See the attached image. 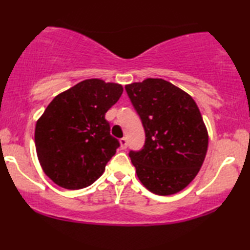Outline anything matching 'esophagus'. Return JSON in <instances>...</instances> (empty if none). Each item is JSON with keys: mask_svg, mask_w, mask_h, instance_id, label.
<instances>
[{"mask_svg": "<svg viewBox=\"0 0 250 250\" xmlns=\"http://www.w3.org/2000/svg\"><path fill=\"white\" fill-rule=\"evenodd\" d=\"M120 145L122 149H125L128 147V142H126V138H121L120 139Z\"/></svg>", "mask_w": 250, "mask_h": 250, "instance_id": "obj_1", "label": "esophagus"}]
</instances>
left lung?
Returning <instances> with one entry per match:
<instances>
[{"instance_id":"8db88e82","label":"left lung","mask_w":250,"mask_h":250,"mask_svg":"<svg viewBox=\"0 0 250 250\" xmlns=\"http://www.w3.org/2000/svg\"><path fill=\"white\" fill-rule=\"evenodd\" d=\"M142 119L145 145L129 156L140 182L156 195L181 191L205 160L208 135L190 95L164 79L148 78L125 86Z\"/></svg>"}]
</instances>
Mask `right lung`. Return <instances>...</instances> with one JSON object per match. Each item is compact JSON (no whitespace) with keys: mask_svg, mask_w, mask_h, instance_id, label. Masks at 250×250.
Wrapping results in <instances>:
<instances>
[{"mask_svg":"<svg viewBox=\"0 0 250 250\" xmlns=\"http://www.w3.org/2000/svg\"><path fill=\"white\" fill-rule=\"evenodd\" d=\"M121 85L87 79L59 94L38 119L35 145L45 174L76 190L94 184L120 146L105 113L122 95Z\"/></svg>","mask_w":250,"mask_h":250,"instance_id":"add662e5","label":"right lung"}]
</instances>
